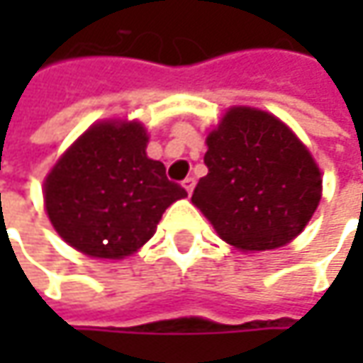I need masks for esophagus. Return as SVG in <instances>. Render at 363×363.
<instances>
[{"label": "esophagus", "mask_w": 363, "mask_h": 363, "mask_svg": "<svg viewBox=\"0 0 363 363\" xmlns=\"http://www.w3.org/2000/svg\"><path fill=\"white\" fill-rule=\"evenodd\" d=\"M182 186H184V189H186L189 196H191V191H194V188H196V179H194V177H186V179L182 182Z\"/></svg>", "instance_id": "34e87169"}]
</instances>
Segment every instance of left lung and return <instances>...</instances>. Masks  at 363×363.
<instances>
[{
  "instance_id": "left-lung-1",
  "label": "left lung",
  "mask_w": 363,
  "mask_h": 363,
  "mask_svg": "<svg viewBox=\"0 0 363 363\" xmlns=\"http://www.w3.org/2000/svg\"><path fill=\"white\" fill-rule=\"evenodd\" d=\"M191 202L222 240L244 252L299 236L321 200V172L299 137L271 113L232 106L206 139Z\"/></svg>"
}]
</instances>
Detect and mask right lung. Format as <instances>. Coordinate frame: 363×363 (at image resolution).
<instances>
[{"label": "right lung", "instance_id": "1", "mask_svg": "<svg viewBox=\"0 0 363 363\" xmlns=\"http://www.w3.org/2000/svg\"><path fill=\"white\" fill-rule=\"evenodd\" d=\"M145 127L103 121L84 131L44 182L54 230L78 252L119 260L155 234L163 212L188 196L149 160Z\"/></svg>", "mask_w": 363, "mask_h": 363}]
</instances>
